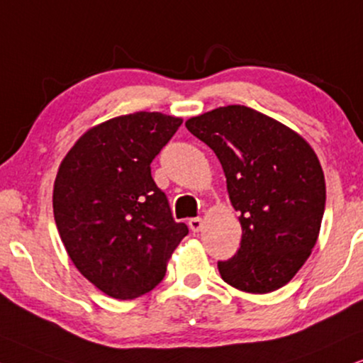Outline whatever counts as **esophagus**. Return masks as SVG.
<instances>
[{
  "label": "esophagus",
  "instance_id": "esophagus-1",
  "mask_svg": "<svg viewBox=\"0 0 363 363\" xmlns=\"http://www.w3.org/2000/svg\"><path fill=\"white\" fill-rule=\"evenodd\" d=\"M203 219L201 218H192V219H189V228L192 229V231L194 233H197V231H201V229H203Z\"/></svg>",
  "mask_w": 363,
  "mask_h": 363
}]
</instances>
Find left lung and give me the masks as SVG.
<instances>
[{"mask_svg": "<svg viewBox=\"0 0 363 363\" xmlns=\"http://www.w3.org/2000/svg\"><path fill=\"white\" fill-rule=\"evenodd\" d=\"M186 127L218 155L240 213L241 246L218 263L221 278L253 295L284 286L322 228L327 189L315 150L293 128L245 105L209 110Z\"/></svg>", "mask_w": 363, "mask_h": 363, "instance_id": "1", "label": "left lung"}]
</instances>
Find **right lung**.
<instances>
[{"instance_id": "1", "label": "right lung", "mask_w": 363, "mask_h": 363, "mask_svg": "<svg viewBox=\"0 0 363 363\" xmlns=\"http://www.w3.org/2000/svg\"><path fill=\"white\" fill-rule=\"evenodd\" d=\"M181 123L160 112L108 118L82 134L58 167L53 214L63 246L75 268L117 300L154 290L189 233L150 176Z\"/></svg>"}]
</instances>
